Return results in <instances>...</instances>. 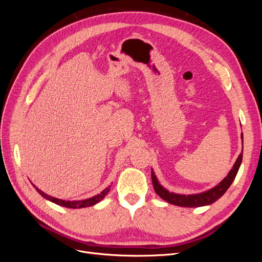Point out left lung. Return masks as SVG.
Segmentation results:
<instances>
[{
  "label": "left lung",
  "mask_w": 262,
  "mask_h": 262,
  "mask_svg": "<svg viewBox=\"0 0 262 262\" xmlns=\"http://www.w3.org/2000/svg\"><path fill=\"white\" fill-rule=\"evenodd\" d=\"M242 139H243V134H242ZM242 160H243V152L239 154L238 158H237L236 163L234 164L231 171L228 172V175L222 180L217 186H215L213 189L208 190V191H205L203 193L185 195V194H176V193L169 192L158 184L154 172L152 171L153 187H154L155 192L160 195L162 199L167 201L168 203L179 205V207H186V208H196V207H202V205H208L215 202L226 192V190L229 188V186L232 185V182L234 181L237 172H238Z\"/></svg>",
  "instance_id": "obj_1"
}]
</instances>
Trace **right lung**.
Segmentation results:
<instances>
[{
	"instance_id": "add662e5",
	"label": "right lung",
	"mask_w": 262,
	"mask_h": 262,
	"mask_svg": "<svg viewBox=\"0 0 262 262\" xmlns=\"http://www.w3.org/2000/svg\"><path fill=\"white\" fill-rule=\"evenodd\" d=\"M35 187V186H34ZM37 191L40 193L43 198H46L47 200H49L55 204H59L62 205V207H66V208H70V209H81V208H86V207H92V205L96 204L97 202H99L100 200H102L105 198V195H107V193L109 192L110 187L106 188L104 191H101L99 194L95 195L93 198H90V199H86V200H82V201H64V200H61V199H57V198H53L50 196L48 194H46L41 190H39L37 187Z\"/></svg>"
}]
</instances>
